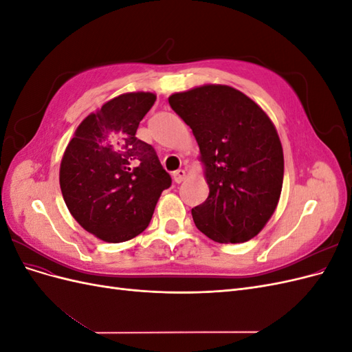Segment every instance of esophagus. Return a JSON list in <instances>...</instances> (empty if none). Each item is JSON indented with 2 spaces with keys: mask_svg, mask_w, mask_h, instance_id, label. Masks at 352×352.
<instances>
[{
  "mask_svg": "<svg viewBox=\"0 0 352 352\" xmlns=\"http://www.w3.org/2000/svg\"><path fill=\"white\" fill-rule=\"evenodd\" d=\"M185 177H186V172L184 168H179V170H176V172H173V180L176 184L184 182Z\"/></svg>",
  "mask_w": 352,
  "mask_h": 352,
  "instance_id": "1",
  "label": "esophagus"
}]
</instances>
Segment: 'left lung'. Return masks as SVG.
Listing matches in <instances>:
<instances>
[{"instance_id":"8db88e82","label":"left lung","mask_w":352,"mask_h":352,"mask_svg":"<svg viewBox=\"0 0 352 352\" xmlns=\"http://www.w3.org/2000/svg\"><path fill=\"white\" fill-rule=\"evenodd\" d=\"M195 136L210 188L192 208L198 230L219 243L257 236L278 207L283 150L260 105L228 85H204L168 97Z\"/></svg>"}]
</instances>
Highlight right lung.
Returning <instances> with one entry per match:
<instances>
[{
	"instance_id": "obj_1",
	"label": "right lung",
	"mask_w": 352,
	"mask_h": 352,
	"mask_svg": "<svg viewBox=\"0 0 352 352\" xmlns=\"http://www.w3.org/2000/svg\"><path fill=\"white\" fill-rule=\"evenodd\" d=\"M155 98L127 92L105 102L78 126L63 155V198L74 220L101 241L124 242L142 233L172 185L154 148L136 138Z\"/></svg>"
}]
</instances>
